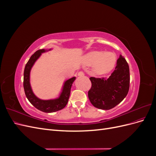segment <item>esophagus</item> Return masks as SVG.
Returning <instances> with one entry per match:
<instances>
[{"label":"esophagus","instance_id":"34e87169","mask_svg":"<svg viewBox=\"0 0 156 156\" xmlns=\"http://www.w3.org/2000/svg\"><path fill=\"white\" fill-rule=\"evenodd\" d=\"M84 73L83 72H82V71H81V72H79L78 73V76H84Z\"/></svg>","mask_w":156,"mask_h":156}]
</instances>
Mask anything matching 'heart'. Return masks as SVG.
<instances>
[{"label":"heart","instance_id":"heart-1","mask_svg":"<svg viewBox=\"0 0 156 156\" xmlns=\"http://www.w3.org/2000/svg\"><path fill=\"white\" fill-rule=\"evenodd\" d=\"M84 62L88 66L94 64V69L98 73L109 72L116 64V56L112 52L92 51L87 54Z\"/></svg>","mask_w":156,"mask_h":156}]
</instances>
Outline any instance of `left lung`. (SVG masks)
I'll use <instances>...</instances> for the list:
<instances>
[{"instance_id": "1", "label": "left lung", "mask_w": 156, "mask_h": 156, "mask_svg": "<svg viewBox=\"0 0 156 156\" xmlns=\"http://www.w3.org/2000/svg\"><path fill=\"white\" fill-rule=\"evenodd\" d=\"M91 88L88 96L92 104L96 108L108 110L124 100L129 88V68L126 59L120 55L111 76L105 78L90 77Z\"/></svg>"}]
</instances>
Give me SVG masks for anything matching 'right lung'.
<instances>
[{
	"label": "right lung",
	"instance_id": "1",
	"mask_svg": "<svg viewBox=\"0 0 156 156\" xmlns=\"http://www.w3.org/2000/svg\"><path fill=\"white\" fill-rule=\"evenodd\" d=\"M51 50V49H49ZM47 50L40 49L33 54L28 61L24 70V78H23V87H24L25 93L28 100L32 105H34L37 109L44 112H53L62 109L66 107L68 102L70 95L71 88L72 84L75 80L73 77L66 81L62 88V92L60 96L54 100H43L37 98L33 93L30 84V73L32 67L37 60L41 53L46 52Z\"/></svg>",
	"mask_w": 156,
	"mask_h": 156
}]
</instances>
